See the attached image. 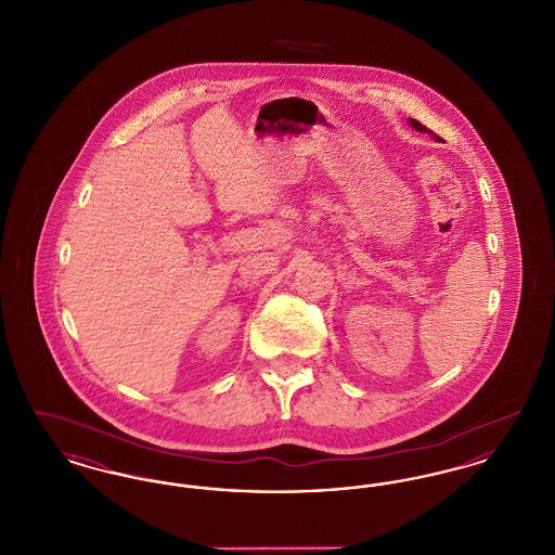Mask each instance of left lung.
Listing matches in <instances>:
<instances>
[{"mask_svg":"<svg viewBox=\"0 0 555 555\" xmlns=\"http://www.w3.org/2000/svg\"><path fill=\"white\" fill-rule=\"evenodd\" d=\"M410 127H412V129H416V131L428 132V134H433V131H428L426 127H423V125H421L418 120H414V118H410ZM433 137H435V134H433ZM435 139L439 141V137H435Z\"/></svg>","mask_w":555,"mask_h":555,"instance_id":"left-lung-1","label":"left lung"}]
</instances>
